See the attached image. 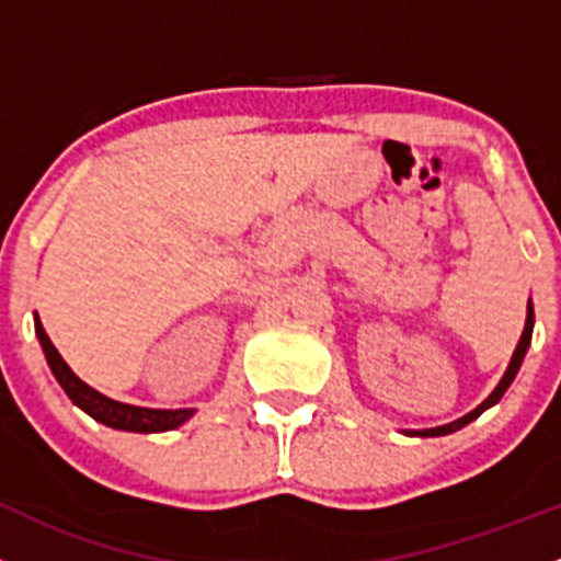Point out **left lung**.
<instances>
[{
	"mask_svg": "<svg viewBox=\"0 0 561 561\" xmlns=\"http://www.w3.org/2000/svg\"><path fill=\"white\" fill-rule=\"evenodd\" d=\"M531 329H535V309H531V301H529V312H526L524 334H520L518 347H515V353H513V362H510L507 373H504V378L499 380V386H496V389H493V394L488 397V400L482 402V405H477L474 411L466 413L463 419H458V422H449V425H444V427H431V431H408V436H425V438H433V436H447V433H455V431H460V427L469 425L471 419H477V416H480L482 411H488V408H491V405H496V402L502 400L504 391L510 389V383H513L515 375H518L520 362H524V356H526V347H529V342H531Z\"/></svg>",
	"mask_w": 561,
	"mask_h": 561,
	"instance_id": "1",
	"label": "left lung"
}]
</instances>
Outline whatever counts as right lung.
<instances>
[{"instance_id": "add662e5", "label": "right lung", "mask_w": 561, "mask_h": 561, "mask_svg": "<svg viewBox=\"0 0 561 561\" xmlns=\"http://www.w3.org/2000/svg\"><path fill=\"white\" fill-rule=\"evenodd\" d=\"M35 334L41 340L43 353H46V362L51 367L54 378L59 380V386L65 389V394L81 408V411L90 413L95 422H103L108 427H117V431H130V433H164L172 427H181L188 416H192V408H178V411H156V408H136L125 405V402L108 400L101 391H95L92 386H87L84 380L76 378L73 369L62 362V356L57 353V347L51 345L48 334L43 331L41 320L35 318Z\"/></svg>"}]
</instances>
